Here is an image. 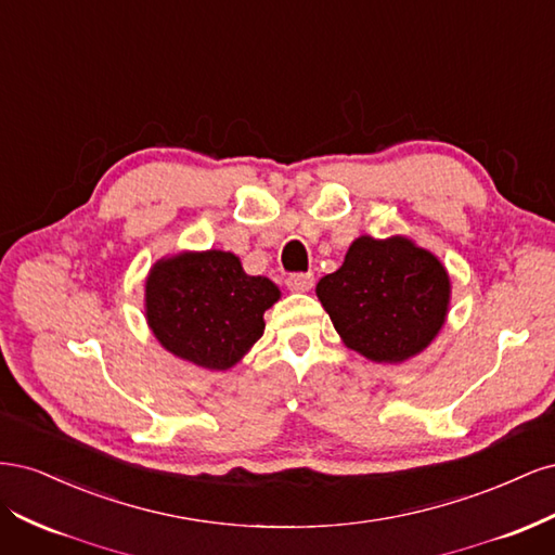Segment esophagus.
<instances>
[{"mask_svg":"<svg viewBox=\"0 0 555 555\" xmlns=\"http://www.w3.org/2000/svg\"><path fill=\"white\" fill-rule=\"evenodd\" d=\"M287 287L292 292H310L314 287V275L312 273H292L287 278Z\"/></svg>","mask_w":555,"mask_h":555,"instance_id":"esophagus-1","label":"esophagus"}]
</instances>
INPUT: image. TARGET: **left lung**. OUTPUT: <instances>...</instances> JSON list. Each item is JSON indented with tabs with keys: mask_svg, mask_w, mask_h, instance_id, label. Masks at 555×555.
I'll return each mask as SVG.
<instances>
[{
	"mask_svg": "<svg viewBox=\"0 0 555 555\" xmlns=\"http://www.w3.org/2000/svg\"><path fill=\"white\" fill-rule=\"evenodd\" d=\"M317 296L347 347L379 363L418 354L438 335L449 275L408 238L351 243L345 263L317 284Z\"/></svg>",
	"mask_w": 555,
	"mask_h": 555,
	"instance_id": "1",
	"label": "left lung"
}]
</instances>
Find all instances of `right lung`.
Instances as JSON below:
<instances>
[{
	"label": "right lung",
	"mask_w": 555,
	"mask_h": 555,
	"mask_svg": "<svg viewBox=\"0 0 555 555\" xmlns=\"http://www.w3.org/2000/svg\"><path fill=\"white\" fill-rule=\"evenodd\" d=\"M280 298L268 278H251L220 249L159 261L145 282V314L176 357L227 371L263 335V312Z\"/></svg>",
	"instance_id": "add662e5"
}]
</instances>
